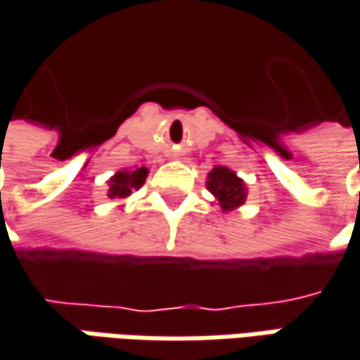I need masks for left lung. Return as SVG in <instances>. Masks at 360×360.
Returning a JSON list of instances; mask_svg holds the SVG:
<instances>
[{
    "instance_id": "1",
    "label": "left lung",
    "mask_w": 360,
    "mask_h": 360,
    "mask_svg": "<svg viewBox=\"0 0 360 360\" xmlns=\"http://www.w3.org/2000/svg\"><path fill=\"white\" fill-rule=\"evenodd\" d=\"M205 187L214 195V203L220 205L222 212H232V210L240 207L248 195L246 183L232 169L222 167V165L214 167L207 173Z\"/></svg>"
}]
</instances>
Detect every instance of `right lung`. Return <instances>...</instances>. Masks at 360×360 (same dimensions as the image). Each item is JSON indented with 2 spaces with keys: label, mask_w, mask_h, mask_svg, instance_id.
I'll return each mask as SVG.
<instances>
[{
  "label": "right lung",
  "mask_w": 360,
  "mask_h": 360,
  "mask_svg": "<svg viewBox=\"0 0 360 360\" xmlns=\"http://www.w3.org/2000/svg\"><path fill=\"white\" fill-rule=\"evenodd\" d=\"M148 177V169L140 167L134 171H117L108 181V198L110 200H126L132 195V191H138Z\"/></svg>",
  "instance_id": "add662e5"
}]
</instances>
